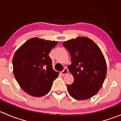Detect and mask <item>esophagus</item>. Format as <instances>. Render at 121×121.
<instances>
[{"instance_id": "obj_1", "label": "esophagus", "mask_w": 121, "mask_h": 121, "mask_svg": "<svg viewBox=\"0 0 121 121\" xmlns=\"http://www.w3.org/2000/svg\"><path fill=\"white\" fill-rule=\"evenodd\" d=\"M60 74H61L62 76H64V75H67V74H68V71L67 68H64L63 71H62L60 73Z\"/></svg>"}]
</instances>
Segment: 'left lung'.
Here are the masks:
<instances>
[{
    "label": "left lung",
    "instance_id": "obj_1",
    "mask_svg": "<svg viewBox=\"0 0 121 121\" xmlns=\"http://www.w3.org/2000/svg\"><path fill=\"white\" fill-rule=\"evenodd\" d=\"M71 57L68 65L74 81L67 85L69 94L77 100L94 96L107 76V63L99 47L87 37H78L63 43Z\"/></svg>",
    "mask_w": 121,
    "mask_h": 121
}]
</instances>
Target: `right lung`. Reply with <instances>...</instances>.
I'll use <instances>...</instances> for the list:
<instances>
[{
	"instance_id": "right-lung-1",
	"label": "right lung",
	"mask_w": 121,
	"mask_h": 121,
	"mask_svg": "<svg viewBox=\"0 0 121 121\" xmlns=\"http://www.w3.org/2000/svg\"><path fill=\"white\" fill-rule=\"evenodd\" d=\"M58 41L33 37L14 53L13 74L20 87L30 95L40 97L48 93L58 72L54 70L50 52Z\"/></svg>"
}]
</instances>
